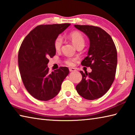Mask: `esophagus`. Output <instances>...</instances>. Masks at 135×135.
<instances>
[{
	"mask_svg": "<svg viewBox=\"0 0 135 135\" xmlns=\"http://www.w3.org/2000/svg\"><path fill=\"white\" fill-rule=\"evenodd\" d=\"M69 70H70V72H73V71H76V68L72 67V68H70Z\"/></svg>",
	"mask_w": 135,
	"mask_h": 135,
	"instance_id": "1",
	"label": "esophagus"
}]
</instances>
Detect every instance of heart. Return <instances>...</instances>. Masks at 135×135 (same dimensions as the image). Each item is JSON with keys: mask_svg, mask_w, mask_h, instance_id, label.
<instances>
[{"mask_svg": "<svg viewBox=\"0 0 135 135\" xmlns=\"http://www.w3.org/2000/svg\"><path fill=\"white\" fill-rule=\"evenodd\" d=\"M69 38H70L71 41L73 44L75 46V47L77 48L79 47H84V44H85V40L83 36L81 35L80 33L77 31H74L72 32L70 34ZM62 45V38L61 36H58L57 38L55 40L54 42V47L56 51H59L61 47V46ZM74 59H68L66 60L65 62L68 65H73V62H74Z\"/></svg>", "mask_w": 135, "mask_h": 135, "instance_id": "b5f03b06", "label": "heart"}]
</instances>
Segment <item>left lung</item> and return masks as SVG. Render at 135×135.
Returning a JSON list of instances; mask_svg holds the SVG:
<instances>
[{"mask_svg": "<svg viewBox=\"0 0 135 135\" xmlns=\"http://www.w3.org/2000/svg\"><path fill=\"white\" fill-rule=\"evenodd\" d=\"M74 27L89 39L88 56L81 64L92 69V72L88 73L80 71L82 80L76 86V90L84 99H97L105 94L115 79L117 49L111 36L100 27L80 25Z\"/></svg>", "mask_w": 135, "mask_h": 135, "instance_id": "1", "label": "left lung"}]
</instances>
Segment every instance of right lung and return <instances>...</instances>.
Returning a JSON list of instances; mask_svg holds the SVG:
<instances>
[{"label":"right lung","mask_w":135,"mask_h":135,"mask_svg":"<svg viewBox=\"0 0 135 135\" xmlns=\"http://www.w3.org/2000/svg\"><path fill=\"white\" fill-rule=\"evenodd\" d=\"M70 24L40 25L27 35L18 52V67L25 88L32 97L49 100L58 94L62 81L69 74L61 67L51 73L47 64L55 55L54 42Z\"/></svg>","instance_id":"1"}]
</instances>
